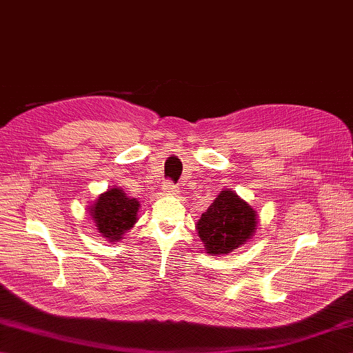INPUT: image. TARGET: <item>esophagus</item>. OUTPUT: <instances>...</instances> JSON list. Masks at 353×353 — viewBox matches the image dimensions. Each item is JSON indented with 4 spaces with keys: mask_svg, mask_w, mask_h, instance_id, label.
I'll return each mask as SVG.
<instances>
[{
    "mask_svg": "<svg viewBox=\"0 0 353 353\" xmlns=\"http://www.w3.org/2000/svg\"><path fill=\"white\" fill-rule=\"evenodd\" d=\"M162 192H164L165 195H177L179 194V189H177V186H174L171 182H167L164 185V191H162Z\"/></svg>",
    "mask_w": 353,
    "mask_h": 353,
    "instance_id": "obj_1",
    "label": "esophagus"
}]
</instances>
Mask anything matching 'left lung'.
Masks as SVG:
<instances>
[{"instance_id": "1", "label": "left lung", "mask_w": 353, "mask_h": 353, "mask_svg": "<svg viewBox=\"0 0 353 353\" xmlns=\"http://www.w3.org/2000/svg\"><path fill=\"white\" fill-rule=\"evenodd\" d=\"M204 250L212 256L228 255L246 245L258 228V213L232 189L219 192L195 223Z\"/></svg>"}]
</instances>
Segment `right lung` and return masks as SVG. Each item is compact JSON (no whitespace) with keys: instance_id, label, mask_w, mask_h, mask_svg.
<instances>
[{"instance_id":"obj_1","label":"right lung","mask_w":353,"mask_h":353,"mask_svg":"<svg viewBox=\"0 0 353 353\" xmlns=\"http://www.w3.org/2000/svg\"><path fill=\"white\" fill-rule=\"evenodd\" d=\"M140 201L130 198L121 186H113L99 195L92 205H89L90 219L95 223L99 236L105 241L114 243L123 239L139 221Z\"/></svg>"}]
</instances>
